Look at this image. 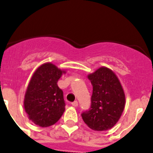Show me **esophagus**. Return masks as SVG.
<instances>
[{"instance_id": "1", "label": "esophagus", "mask_w": 153, "mask_h": 153, "mask_svg": "<svg viewBox=\"0 0 153 153\" xmlns=\"http://www.w3.org/2000/svg\"><path fill=\"white\" fill-rule=\"evenodd\" d=\"M72 105H73L74 107H77L78 105V101H74L73 102H72Z\"/></svg>"}]
</instances>
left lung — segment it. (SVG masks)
<instances>
[{"label":"left lung","mask_w":153,"mask_h":153,"mask_svg":"<svg viewBox=\"0 0 153 153\" xmlns=\"http://www.w3.org/2000/svg\"><path fill=\"white\" fill-rule=\"evenodd\" d=\"M88 78L93 85L91 105L81 116L91 129L102 131L113 128L122 115L125 94L115 72L105 66L100 67Z\"/></svg>","instance_id":"left-lung-1"}]
</instances>
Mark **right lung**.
<instances>
[{
	"instance_id": "1",
	"label": "right lung",
	"mask_w": 153,
	"mask_h": 153,
	"mask_svg": "<svg viewBox=\"0 0 153 153\" xmlns=\"http://www.w3.org/2000/svg\"><path fill=\"white\" fill-rule=\"evenodd\" d=\"M65 73V70L52 62H45L38 67L31 76L23 105L28 119L36 125L41 128L51 126L65 112L63 92L57 82Z\"/></svg>"
}]
</instances>
